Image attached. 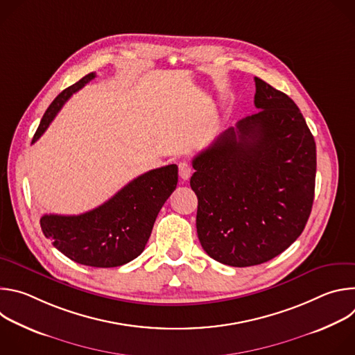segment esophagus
Returning a JSON list of instances; mask_svg holds the SVG:
<instances>
[{"instance_id": "34e87169", "label": "esophagus", "mask_w": 355, "mask_h": 355, "mask_svg": "<svg viewBox=\"0 0 355 355\" xmlns=\"http://www.w3.org/2000/svg\"><path fill=\"white\" fill-rule=\"evenodd\" d=\"M178 173H180V177H181L182 180H188V178L191 177L192 168H191V166H189L188 163L181 162V163L178 164Z\"/></svg>"}]
</instances>
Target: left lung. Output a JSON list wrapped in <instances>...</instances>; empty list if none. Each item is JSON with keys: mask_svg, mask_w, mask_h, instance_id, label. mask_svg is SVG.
I'll return each mask as SVG.
<instances>
[{"mask_svg": "<svg viewBox=\"0 0 355 355\" xmlns=\"http://www.w3.org/2000/svg\"><path fill=\"white\" fill-rule=\"evenodd\" d=\"M254 105L192 160L196 232L214 260L232 267L270 261L309 219L316 143L293 101L259 77Z\"/></svg>", "mask_w": 355, "mask_h": 355, "instance_id": "1", "label": "left lung"}]
</instances>
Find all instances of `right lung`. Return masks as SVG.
<instances>
[{"label":"right lung","mask_w":355,"mask_h":355,"mask_svg":"<svg viewBox=\"0 0 355 355\" xmlns=\"http://www.w3.org/2000/svg\"><path fill=\"white\" fill-rule=\"evenodd\" d=\"M95 77L89 73L62 91L46 110L32 139L35 143L66 101ZM178 182V167L150 170L98 208L81 215H43V234L70 260L96 268L123 266L141 254L156 218Z\"/></svg>","instance_id":"add662e5"}]
</instances>
